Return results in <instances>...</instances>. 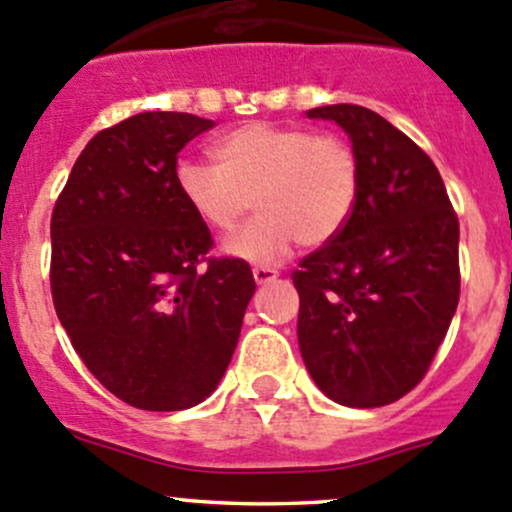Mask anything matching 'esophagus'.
I'll use <instances>...</instances> for the list:
<instances>
[{"label":"esophagus","instance_id":"obj_1","mask_svg":"<svg viewBox=\"0 0 512 512\" xmlns=\"http://www.w3.org/2000/svg\"><path fill=\"white\" fill-rule=\"evenodd\" d=\"M252 277H255L257 285H270V282H275L277 277H280V272L272 270V267H255V270H252Z\"/></svg>","mask_w":512,"mask_h":512}]
</instances>
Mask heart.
<instances>
[{
    "instance_id": "heart-1",
    "label": "heart",
    "mask_w": 512,
    "mask_h": 512,
    "mask_svg": "<svg viewBox=\"0 0 512 512\" xmlns=\"http://www.w3.org/2000/svg\"><path fill=\"white\" fill-rule=\"evenodd\" d=\"M213 160L178 163L175 188L193 218L215 235H230L255 200L260 215L227 242L230 257L275 265L294 242L329 245L352 220L361 165L344 138L247 123L215 143Z\"/></svg>"
}]
</instances>
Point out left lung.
<instances>
[{"label":"left lung","mask_w":512,"mask_h":512,"mask_svg":"<svg viewBox=\"0 0 512 512\" xmlns=\"http://www.w3.org/2000/svg\"><path fill=\"white\" fill-rule=\"evenodd\" d=\"M347 131L361 165L352 220L299 262L297 339L332 401L376 409L426 376L461 294L458 218L433 160L379 113L307 111Z\"/></svg>","instance_id":"left-lung-1"}]
</instances>
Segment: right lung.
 I'll list each match as a JSON object with an SVG mask.
<instances>
[{
	"label": "right lung",
	"mask_w": 512,
	"mask_h": 512,
	"mask_svg": "<svg viewBox=\"0 0 512 512\" xmlns=\"http://www.w3.org/2000/svg\"><path fill=\"white\" fill-rule=\"evenodd\" d=\"M215 121L146 111L98 131L51 213V297L86 369L126 404L180 411L215 391L255 294L250 265L208 257L175 165Z\"/></svg>",
	"instance_id": "obj_1"
}]
</instances>
